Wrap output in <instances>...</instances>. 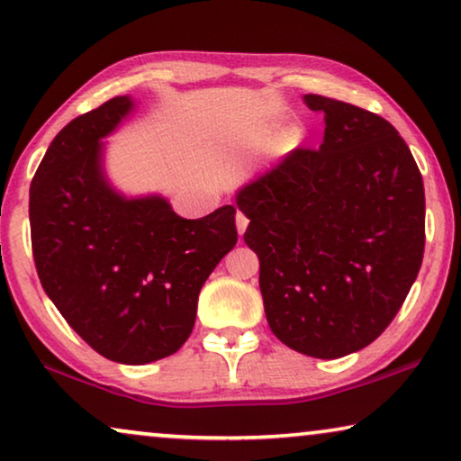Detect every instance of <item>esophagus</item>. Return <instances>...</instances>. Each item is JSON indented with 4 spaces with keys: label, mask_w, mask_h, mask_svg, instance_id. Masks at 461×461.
<instances>
[{
    "label": "esophagus",
    "mask_w": 461,
    "mask_h": 461,
    "mask_svg": "<svg viewBox=\"0 0 461 461\" xmlns=\"http://www.w3.org/2000/svg\"><path fill=\"white\" fill-rule=\"evenodd\" d=\"M235 222H237V232H239V235H243L245 229H248V224H249L248 216H245V213L239 212V213H237V218H235Z\"/></svg>",
    "instance_id": "34e87169"
}]
</instances>
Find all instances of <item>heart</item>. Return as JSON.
Masks as SVG:
<instances>
[{
    "mask_svg": "<svg viewBox=\"0 0 461 461\" xmlns=\"http://www.w3.org/2000/svg\"><path fill=\"white\" fill-rule=\"evenodd\" d=\"M268 142V130L267 128H248L243 131H239L237 136H232V144L239 149H248V150H258L264 149Z\"/></svg>",
    "mask_w": 461,
    "mask_h": 461,
    "instance_id": "b5f03b06",
    "label": "heart"
}]
</instances>
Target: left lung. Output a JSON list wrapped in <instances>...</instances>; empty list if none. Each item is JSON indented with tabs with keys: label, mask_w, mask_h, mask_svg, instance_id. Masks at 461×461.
I'll return each instance as SVG.
<instances>
[{
	"label": "left lung",
	"mask_w": 461,
	"mask_h": 461,
	"mask_svg": "<svg viewBox=\"0 0 461 461\" xmlns=\"http://www.w3.org/2000/svg\"><path fill=\"white\" fill-rule=\"evenodd\" d=\"M304 104L325 113L319 150H292L235 201L270 330L302 355L338 358L386 330L420 273L424 182L386 119L317 94Z\"/></svg>",
	"instance_id": "8db88e82"
}]
</instances>
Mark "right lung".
<instances>
[{"label":"right lung","mask_w":461,"mask_h":461,"mask_svg":"<svg viewBox=\"0 0 461 461\" xmlns=\"http://www.w3.org/2000/svg\"><path fill=\"white\" fill-rule=\"evenodd\" d=\"M136 109L115 96L50 144L29 191L43 292L98 355L147 365L191 336L199 292L237 245L232 205L178 216L163 194H128L104 167L106 136Z\"/></svg>","instance_id":"right-lung-1"}]
</instances>
